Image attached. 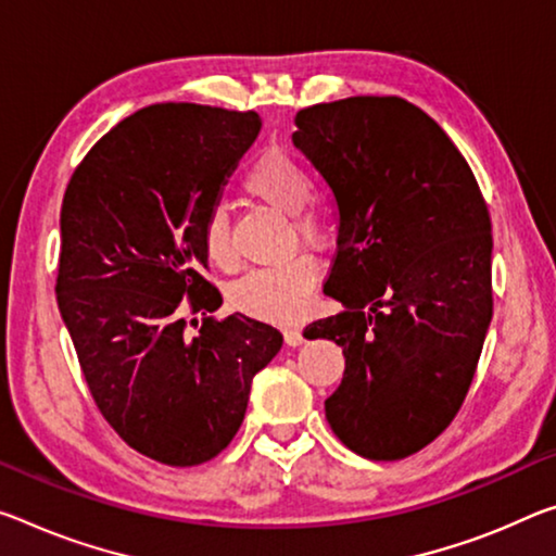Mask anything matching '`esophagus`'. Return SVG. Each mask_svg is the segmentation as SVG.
I'll return each mask as SVG.
<instances>
[{
    "label": "esophagus",
    "instance_id": "1",
    "mask_svg": "<svg viewBox=\"0 0 556 556\" xmlns=\"http://www.w3.org/2000/svg\"><path fill=\"white\" fill-rule=\"evenodd\" d=\"M285 341H287V346H299V343L304 341L302 329H299V326H287V329H285Z\"/></svg>",
    "mask_w": 556,
    "mask_h": 556
}]
</instances>
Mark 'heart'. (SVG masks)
<instances>
[{
  "label": "heart",
  "instance_id": "b5f03b06",
  "mask_svg": "<svg viewBox=\"0 0 556 556\" xmlns=\"http://www.w3.org/2000/svg\"><path fill=\"white\" fill-rule=\"evenodd\" d=\"M244 190L260 198L279 213L294 217V230L306 244L326 240V219L309 210L316 185L312 173L287 151H267L244 170ZM207 257L217 267H230L235 262V247L230 235V215L223 205H215L202 227ZM319 277V267L306 254L269 264V267L250 269L230 287V302L235 309L267 321H292L306 309L312 289Z\"/></svg>",
  "mask_w": 556,
  "mask_h": 556
}]
</instances>
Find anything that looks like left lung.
<instances>
[{
    "label": "left lung",
    "instance_id": "obj_1",
    "mask_svg": "<svg viewBox=\"0 0 556 556\" xmlns=\"http://www.w3.org/2000/svg\"><path fill=\"white\" fill-rule=\"evenodd\" d=\"M292 143L329 185L343 306L304 339L343 349L326 420L368 460H401L460 410L492 319V225L478 180L438 123L399 96L304 109Z\"/></svg>",
    "mask_w": 556,
    "mask_h": 556
}]
</instances>
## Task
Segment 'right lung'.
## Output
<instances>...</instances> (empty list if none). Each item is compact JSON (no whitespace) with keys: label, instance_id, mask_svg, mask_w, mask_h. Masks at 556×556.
Instances as JSON below:
<instances>
[{"label":"right lung","instance_id":"right-lung-1","mask_svg":"<svg viewBox=\"0 0 556 556\" xmlns=\"http://www.w3.org/2000/svg\"><path fill=\"white\" fill-rule=\"evenodd\" d=\"M262 130L254 111L155 103L111 128L61 205L56 302L111 428L151 460H213L240 430L254 374L281 349L275 326L232 314L205 279L202 227Z\"/></svg>","mask_w":556,"mask_h":556}]
</instances>
